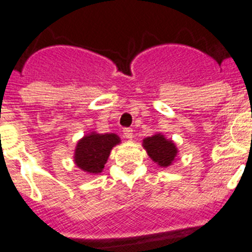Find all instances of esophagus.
Segmentation results:
<instances>
[{
	"label": "esophagus",
	"instance_id": "34e87169",
	"mask_svg": "<svg viewBox=\"0 0 252 252\" xmlns=\"http://www.w3.org/2000/svg\"><path fill=\"white\" fill-rule=\"evenodd\" d=\"M123 134H124V138H126V139H133V138H134L133 130H131V129H129V128L123 129Z\"/></svg>",
	"mask_w": 252,
	"mask_h": 252
}]
</instances>
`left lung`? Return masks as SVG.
<instances>
[{
    "label": "left lung",
    "instance_id": "left-lung-1",
    "mask_svg": "<svg viewBox=\"0 0 252 252\" xmlns=\"http://www.w3.org/2000/svg\"><path fill=\"white\" fill-rule=\"evenodd\" d=\"M143 147L153 161L160 166H169L178 154V148L171 140L166 139L163 134H155L143 140Z\"/></svg>",
    "mask_w": 252,
    "mask_h": 252
}]
</instances>
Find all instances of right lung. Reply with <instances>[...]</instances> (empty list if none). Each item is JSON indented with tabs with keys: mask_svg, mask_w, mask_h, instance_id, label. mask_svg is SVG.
<instances>
[{
	"mask_svg": "<svg viewBox=\"0 0 252 252\" xmlns=\"http://www.w3.org/2000/svg\"><path fill=\"white\" fill-rule=\"evenodd\" d=\"M121 143L117 134H98L92 131L77 143L74 163L88 174H99L104 168L110 150Z\"/></svg>",
	"mask_w": 252,
	"mask_h": 252,
	"instance_id": "right-lung-1",
	"label": "right lung"
}]
</instances>
